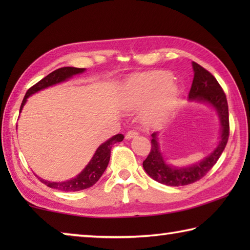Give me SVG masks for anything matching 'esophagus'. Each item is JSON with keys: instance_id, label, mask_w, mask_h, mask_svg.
I'll return each instance as SVG.
<instances>
[{"instance_id": "obj_1", "label": "esophagus", "mask_w": 250, "mask_h": 250, "mask_svg": "<svg viewBox=\"0 0 250 250\" xmlns=\"http://www.w3.org/2000/svg\"><path fill=\"white\" fill-rule=\"evenodd\" d=\"M135 137H138V132H137V131H134V130H131V131H129L128 133L125 134L126 140H131V139H133Z\"/></svg>"}]
</instances>
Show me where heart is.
I'll return each instance as SVG.
<instances>
[{
	"label": "heart",
	"instance_id": "obj_1",
	"mask_svg": "<svg viewBox=\"0 0 250 250\" xmlns=\"http://www.w3.org/2000/svg\"><path fill=\"white\" fill-rule=\"evenodd\" d=\"M179 87L167 70L138 74L125 83L120 105L126 111L140 107V120L145 125L160 124L171 115L179 98Z\"/></svg>",
	"mask_w": 250,
	"mask_h": 250
}]
</instances>
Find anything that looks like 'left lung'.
Instances as JSON below:
<instances>
[{
    "label": "left lung",
    "instance_id": "left-lung-1",
    "mask_svg": "<svg viewBox=\"0 0 250 250\" xmlns=\"http://www.w3.org/2000/svg\"><path fill=\"white\" fill-rule=\"evenodd\" d=\"M192 67L194 78L191 90L188 92V101L209 105L215 110L221 125L218 142L216 146L202 160L189 166L177 167L168 163L164 158L159 143V131L152 132L151 152L143 161V168L154 181L167 186H183L202 179L217 162L229 137L228 104L222 87L209 71L195 62H192Z\"/></svg>",
    "mask_w": 250,
    "mask_h": 250
}]
</instances>
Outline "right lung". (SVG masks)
Here are the masks:
<instances>
[{"instance_id":"1","label":"right lung","mask_w":250,"mask_h":250,"mask_svg":"<svg viewBox=\"0 0 250 250\" xmlns=\"http://www.w3.org/2000/svg\"><path fill=\"white\" fill-rule=\"evenodd\" d=\"M86 71V68H76V67H62V68L56 69L53 73L46 76L45 78L40 80L36 84H34L33 87L29 88L27 90L26 95H25L24 99L21 104L20 113L22 112V109L24 108L25 104H26L27 98L33 96L36 92L41 90H44L46 88L55 86V84L68 82L76 75L83 74ZM125 135L124 134H116L108 139L107 141L97 147L94 155H92L91 160L88 162L86 167H83V170L76 175L73 179H69L67 181L62 182H53L42 179V177L37 176L41 180L42 183L47 185L48 188H52L58 191H64V192H77L82 191V189H86L88 188H91L92 185L96 184L98 180L104 174L105 168L108 167L109 160H110V153H111V147L117 142H121L124 140Z\"/></svg>"}]
</instances>
